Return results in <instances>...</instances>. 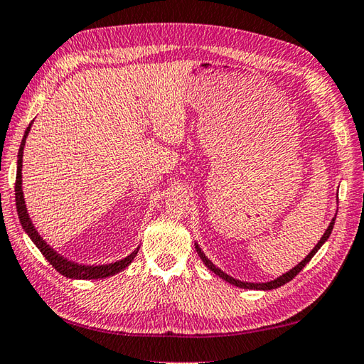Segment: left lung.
Segmentation results:
<instances>
[{
  "label": "left lung",
  "instance_id": "obj_1",
  "mask_svg": "<svg viewBox=\"0 0 364 364\" xmlns=\"http://www.w3.org/2000/svg\"><path fill=\"white\" fill-rule=\"evenodd\" d=\"M334 221H336V218H333V221L329 223V226H328V229L325 230V234H323V237L320 239V242L316 243L315 245V248L310 251V253L304 257V259L297 264V266H294L291 270H289V272H287V274H283V275H280V277H277L275 280H270V282H266V283H250V282H240V280H237V279H232V277L230 275H228V274H224L221 269H218L213 262H211L207 256L203 255V251L199 248V245H197L196 243V250H197V253H199V256H200V259L203 261V264L205 266H207L211 272H215L218 277H221L223 280H226L228 283H232V285H235V287H239V288H247V289H264V291H267V289H275V288H279V287H283L285 285V283H288V282H291L294 277L301 272V270L306 267V264L312 259V257L315 256V253L316 251L320 250V247L323 245V243H325L328 239H329V235H331V230H333V228H334Z\"/></svg>",
  "mask_w": 364,
  "mask_h": 364
}]
</instances>
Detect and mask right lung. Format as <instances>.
<instances>
[{
    "label": "right lung",
    "mask_w": 364,
    "mask_h": 364,
    "mask_svg": "<svg viewBox=\"0 0 364 364\" xmlns=\"http://www.w3.org/2000/svg\"><path fill=\"white\" fill-rule=\"evenodd\" d=\"M31 124L26 127L25 135L22 138V144L18 148V154H17V176H16V207H17V213H18V220L22 223V228L26 234H28L33 243L38 247V250L41 251L43 256L48 259L52 267H54L57 272H60L62 275L68 277V279H84V280H98V279H107V277L114 275L117 272H121L129 264L134 261V257L138 253V248L130 253L127 257H124L121 261L111 262V264H103V266H82V264H76L73 261H68L67 257H63L57 253V251L52 250L48 243L43 240V237L38 234V230L33 226V223L28 216V211H26V205L23 200V193H22V157H23V146H25V140L28 136Z\"/></svg>",
    "instance_id": "right-lung-1"
}]
</instances>
